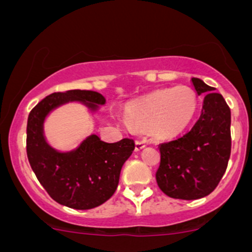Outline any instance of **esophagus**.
Masks as SVG:
<instances>
[{
  "mask_svg": "<svg viewBox=\"0 0 252 252\" xmlns=\"http://www.w3.org/2000/svg\"><path fill=\"white\" fill-rule=\"evenodd\" d=\"M147 147V143L143 142V140H137L135 142V152H140L142 149Z\"/></svg>",
  "mask_w": 252,
  "mask_h": 252,
  "instance_id": "esophagus-1",
  "label": "esophagus"
}]
</instances>
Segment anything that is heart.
Listing matches in <instances>:
<instances>
[{
	"label": "heart",
	"mask_w": 252,
	"mask_h": 252,
	"mask_svg": "<svg viewBox=\"0 0 252 252\" xmlns=\"http://www.w3.org/2000/svg\"><path fill=\"white\" fill-rule=\"evenodd\" d=\"M199 107L192 88L178 86L148 94L126 110V121L137 130L152 128L158 137H175L188 128Z\"/></svg>",
	"instance_id": "heart-1"
}]
</instances>
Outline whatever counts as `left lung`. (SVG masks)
Instances as JSON below:
<instances>
[{
	"mask_svg": "<svg viewBox=\"0 0 252 252\" xmlns=\"http://www.w3.org/2000/svg\"><path fill=\"white\" fill-rule=\"evenodd\" d=\"M204 97L201 114L188 133L159 145L158 187L168 196L196 200L215 190L225 174L231 153V112L221 94L199 78H191Z\"/></svg>",
	"mask_w": 252,
	"mask_h": 252,
	"instance_id": "8db88e82",
	"label": "left lung"
}]
</instances>
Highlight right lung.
Instances as JSON below:
<instances>
[{
  "label": "right lung",
  "instance_id": "obj_1",
  "mask_svg": "<svg viewBox=\"0 0 252 252\" xmlns=\"http://www.w3.org/2000/svg\"><path fill=\"white\" fill-rule=\"evenodd\" d=\"M68 102H81L92 112L105 103L100 93L73 89L52 93L31 110L27 122V157L37 179L49 196L76 210L97 208L117 190L123 164L133 153L134 140L105 143L92 134L77 149L61 153L43 135V123L51 110Z\"/></svg>",
  "mask_w": 252,
  "mask_h": 252
}]
</instances>
